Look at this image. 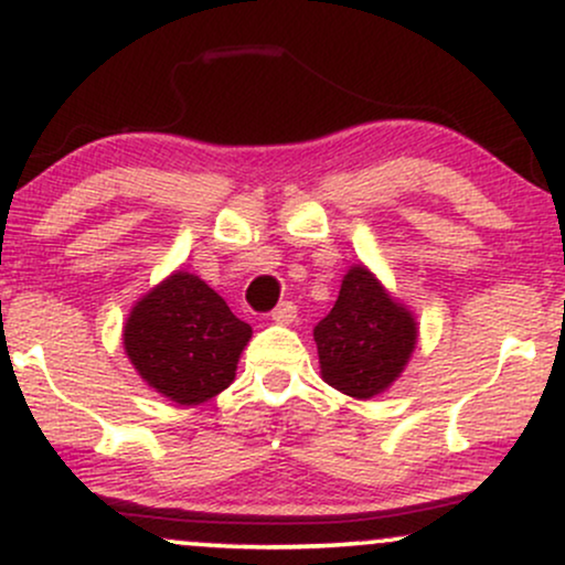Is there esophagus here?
Listing matches in <instances>:
<instances>
[{
  "label": "esophagus",
  "instance_id": "obj_1",
  "mask_svg": "<svg viewBox=\"0 0 565 565\" xmlns=\"http://www.w3.org/2000/svg\"><path fill=\"white\" fill-rule=\"evenodd\" d=\"M297 319V305L295 302H278L270 313V321L281 323V327H289L291 321Z\"/></svg>",
  "mask_w": 565,
  "mask_h": 565
}]
</instances>
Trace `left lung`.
Here are the masks:
<instances>
[{
  "label": "left lung",
  "instance_id": "1",
  "mask_svg": "<svg viewBox=\"0 0 565 565\" xmlns=\"http://www.w3.org/2000/svg\"><path fill=\"white\" fill-rule=\"evenodd\" d=\"M313 340L323 382L366 401L401 377L417 345V321L366 265H353L334 308L313 329Z\"/></svg>",
  "mask_w": 565,
  "mask_h": 565
}]
</instances>
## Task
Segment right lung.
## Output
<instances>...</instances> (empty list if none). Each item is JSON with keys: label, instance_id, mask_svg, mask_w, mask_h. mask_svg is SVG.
I'll list each match as a JSON object with an SVG mask.
<instances>
[{"label": "right lung", "instance_id": "1", "mask_svg": "<svg viewBox=\"0 0 565 565\" xmlns=\"http://www.w3.org/2000/svg\"><path fill=\"white\" fill-rule=\"evenodd\" d=\"M252 327L199 276L174 270L135 302L125 350L153 391L180 406L204 404L236 377Z\"/></svg>", "mask_w": 565, "mask_h": 565}]
</instances>
